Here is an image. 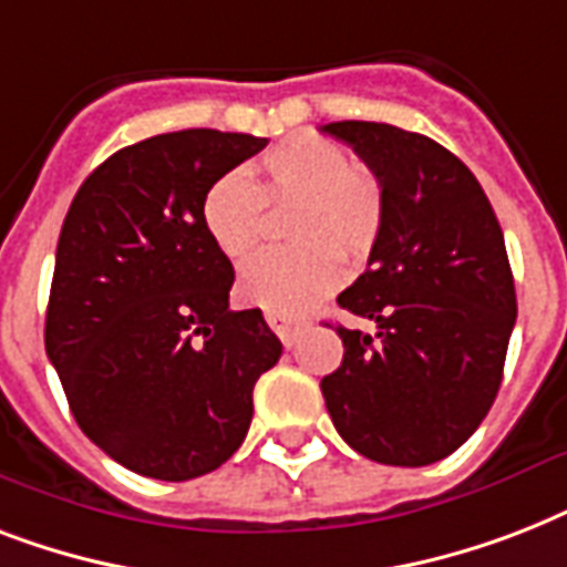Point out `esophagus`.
Here are the masks:
<instances>
[{
  "label": "esophagus",
  "mask_w": 567,
  "mask_h": 567,
  "mask_svg": "<svg viewBox=\"0 0 567 567\" xmlns=\"http://www.w3.org/2000/svg\"><path fill=\"white\" fill-rule=\"evenodd\" d=\"M267 327L274 329L285 347H293L297 338L302 336V329H306V320L285 318V315H267Z\"/></svg>",
  "instance_id": "1"
}]
</instances>
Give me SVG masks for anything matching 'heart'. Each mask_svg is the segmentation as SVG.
I'll use <instances>...</instances> for the list:
<instances>
[{
	"instance_id": "1",
	"label": "heart",
	"mask_w": 567,
	"mask_h": 567,
	"mask_svg": "<svg viewBox=\"0 0 567 567\" xmlns=\"http://www.w3.org/2000/svg\"><path fill=\"white\" fill-rule=\"evenodd\" d=\"M217 176L203 196V226L226 258L256 252L267 231V205H293L285 235L297 244L252 258L238 279L240 300L267 315H302L336 291L344 261L362 267L385 223V194L371 171L353 164L336 141L285 137L252 167Z\"/></svg>"
}]
</instances>
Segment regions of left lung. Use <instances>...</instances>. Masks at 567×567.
Listing matches in <instances>:
<instances>
[{"instance_id":"8db88e82","label":"left lung","mask_w":567,"mask_h":567,"mask_svg":"<svg viewBox=\"0 0 567 567\" xmlns=\"http://www.w3.org/2000/svg\"><path fill=\"white\" fill-rule=\"evenodd\" d=\"M320 132L353 146L382 185L385 223L338 306L341 368L320 379L338 435L379 465L421 467L458 450L492 409L518 318L503 229L485 190L432 137L364 120Z\"/></svg>"}]
</instances>
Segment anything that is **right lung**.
<instances>
[{
    "label": "right lung",
    "mask_w": 567,
    "mask_h": 567,
    "mask_svg": "<svg viewBox=\"0 0 567 567\" xmlns=\"http://www.w3.org/2000/svg\"><path fill=\"white\" fill-rule=\"evenodd\" d=\"M265 146L217 128L146 137L102 162L64 217L47 355L84 435L141 476L220 467L282 355L261 309H229L235 270L203 226L208 185Z\"/></svg>",
    "instance_id": "right-lung-1"
}]
</instances>
